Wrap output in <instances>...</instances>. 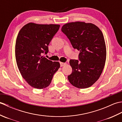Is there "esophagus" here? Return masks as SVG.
Instances as JSON below:
<instances>
[{
    "label": "esophagus",
    "instance_id": "esophagus-1",
    "mask_svg": "<svg viewBox=\"0 0 122 122\" xmlns=\"http://www.w3.org/2000/svg\"><path fill=\"white\" fill-rule=\"evenodd\" d=\"M66 63H63V62H60V66L62 67V66H64L66 65Z\"/></svg>",
    "mask_w": 122,
    "mask_h": 122
}]
</instances>
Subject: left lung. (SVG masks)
<instances>
[{"mask_svg": "<svg viewBox=\"0 0 122 122\" xmlns=\"http://www.w3.org/2000/svg\"><path fill=\"white\" fill-rule=\"evenodd\" d=\"M61 31L74 49L80 51L79 60H70V83L79 89L89 87L99 79L105 66L107 49L103 33L91 23L72 22L64 25Z\"/></svg>", "mask_w": 122, "mask_h": 122, "instance_id": "1", "label": "left lung"}]
</instances>
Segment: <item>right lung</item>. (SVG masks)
<instances>
[{"label":"right lung","mask_w":122,"mask_h":122,"mask_svg":"<svg viewBox=\"0 0 122 122\" xmlns=\"http://www.w3.org/2000/svg\"><path fill=\"white\" fill-rule=\"evenodd\" d=\"M60 26L30 22L18 33L15 46L18 68L25 81L36 89L48 87L60 66L59 62H52L42 56L48 52V45Z\"/></svg>","instance_id":"right-lung-1"}]
</instances>
